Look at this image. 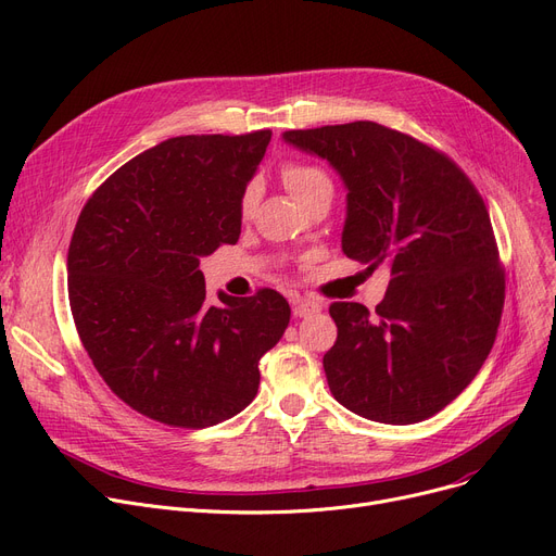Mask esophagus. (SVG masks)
<instances>
[{"label":"esophagus","instance_id":"esophagus-1","mask_svg":"<svg viewBox=\"0 0 556 556\" xmlns=\"http://www.w3.org/2000/svg\"><path fill=\"white\" fill-rule=\"evenodd\" d=\"M319 311H323V304L315 302V300H306V298H295L293 300V315L295 317H311Z\"/></svg>","mask_w":556,"mask_h":556}]
</instances>
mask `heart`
<instances>
[{
	"label": "heart",
	"instance_id": "1",
	"mask_svg": "<svg viewBox=\"0 0 556 556\" xmlns=\"http://www.w3.org/2000/svg\"><path fill=\"white\" fill-rule=\"evenodd\" d=\"M281 178L283 185L288 187V191L295 195V200L302 204H308L313 198L317 195H333V182L329 175L317 168L313 164H288L281 170ZM254 200H256V187L250 185L241 198V212L248 214L254 207Z\"/></svg>",
	"mask_w": 556,
	"mask_h": 556
}]
</instances>
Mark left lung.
Masks as SVG:
<instances>
[{
    "instance_id": "left-lung-1",
    "label": "left lung",
    "mask_w": 556,
    "mask_h": 556,
    "mask_svg": "<svg viewBox=\"0 0 556 556\" xmlns=\"http://www.w3.org/2000/svg\"><path fill=\"white\" fill-rule=\"evenodd\" d=\"M286 143L340 175L342 252L390 283L369 313L336 302L325 354L329 390L365 419L407 426L446 407L486 361L505 277L484 200L462 168L410 135L374 122L288 130Z\"/></svg>"
}]
</instances>
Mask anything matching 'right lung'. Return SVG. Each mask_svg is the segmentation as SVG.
Masks as SVG:
<instances>
[{"instance_id": "add662e5", "label": "right lung", "mask_w": 556, "mask_h": 556, "mask_svg": "<svg viewBox=\"0 0 556 556\" xmlns=\"http://www.w3.org/2000/svg\"><path fill=\"white\" fill-rule=\"evenodd\" d=\"M270 130L170 137L126 162L83 207L67 254L76 331L108 388L139 415L204 428L256 396L258 361L290 306L204 290L200 258L239 241L241 198Z\"/></svg>"}]
</instances>
